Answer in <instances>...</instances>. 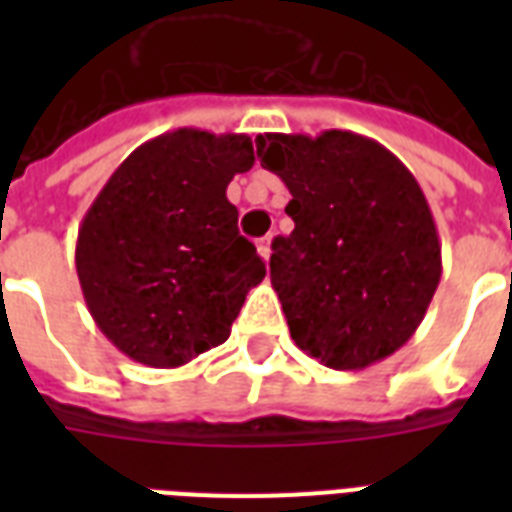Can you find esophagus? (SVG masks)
<instances>
[{"label": "esophagus", "instance_id": "obj_1", "mask_svg": "<svg viewBox=\"0 0 512 512\" xmlns=\"http://www.w3.org/2000/svg\"><path fill=\"white\" fill-rule=\"evenodd\" d=\"M271 241L273 236H263V239L257 241V252H260V257H263L265 263L271 260Z\"/></svg>", "mask_w": 512, "mask_h": 512}]
</instances>
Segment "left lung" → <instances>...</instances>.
<instances>
[{
	"label": "left lung",
	"mask_w": 512,
	"mask_h": 512,
	"mask_svg": "<svg viewBox=\"0 0 512 512\" xmlns=\"http://www.w3.org/2000/svg\"><path fill=\"white\" fill-rule=\"evenodd\" d=\"M257 159L292 193L295 231L273 239L271 284L300 350L329 369L393 356L441 281L433 212L414 175L348 130L265 132Z\"/></svg>",
	"instance_id": "obj_1"
}]
</instances>
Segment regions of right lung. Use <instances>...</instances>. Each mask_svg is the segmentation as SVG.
I'll use <instances>...</instances> for the list:
<instances>
[{
    "instance_id": "1",
    "label": "right lung",
    "mask_w": 512,
    "mask_h": 512,
    "mask_svg": "<svg viewBox=\"0 0 512 512\" xmlns=\"http://www.w3.org/2000/svg\"><path fill=\"white\" fill-rule=\"evenodd\" d=\"M255 164L249 135L180 127L108 177L76 236L100 332L138 364L175 369L223 345L265 263L225 188Z\"/></svg>"
}]
</instances>
